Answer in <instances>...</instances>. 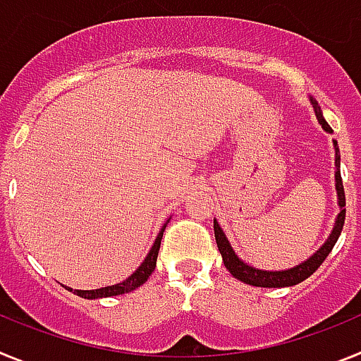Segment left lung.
<instances>
[{"label":"left lung","instance_id":"left-lung-1","mask_svg":"<svg viewBox=\"0 0 361 361\" xmlns=\"http://www.w3.org/2000/svg\"><path fill=\"white\" fill-rule=\"evenodd\" d=\"M309 103L312 104V110H314V116H317L318 123L322 124V128L327 133H333V128H331L327 121H325L324 114H322V108L318 104V101L312 95H309ZM334 146V166H336V171H334V186H336V199H338V208H340V213L334 219V226L331 229L329 237L324 244L318 247V251L311 255L307 260H304L302 264L295 267H289V269H280V271H267V269H258V267L250 266L245 264L235 250L229 244L228 237H226L224 229L220 228V224L216 220H213V229H215V240L216 247H219L220 255H222V260H224L226 269L231 273L237 280L244 283H250V286H255V288H291V286H296V283L304 282L305 279L314 273L318 267L322 266L327 255L331 253V250L336 244L340 233H342L343 222H345V193H343V183H342V175H340V149H338V142L333 141Z\"/></svg>","mask_w":361,"mask_h":361}]
</instances>
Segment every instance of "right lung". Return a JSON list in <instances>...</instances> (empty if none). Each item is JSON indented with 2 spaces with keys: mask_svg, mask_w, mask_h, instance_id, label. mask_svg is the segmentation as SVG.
Listing matches in <instances>:
<instances>
[{
  "mask_svg": "<svg viewBox=\"0 0 361 361\" xmlns=\"http://www.w3.org/2000/svg\"><path fill=\"white\" fill-rule=\"evenodd\" d=\"M170 219L166 220V224L162 226L161 231H159L157 238L153 242L152 250L148 251L146 258L142 260V264L139 266V269H135L132 275L128 276L126 280H123L121 283H116V286H106V288L101 289H92V291H81V289H72L66 288L68 291H72L73 295L81 296V298H88V300H95V298H106V296H117V295H124V293H130L133 289L141 288L142 283L149 279V275L155 269V264H157V255H159V247H161V240H162V233H164L166 226H168Z\"/></svg>",
  "mask_w": 361,
  "mask_h": 361,
  "instance_id": "add662e5",
  "label": "right lung"
}]
</instances>
